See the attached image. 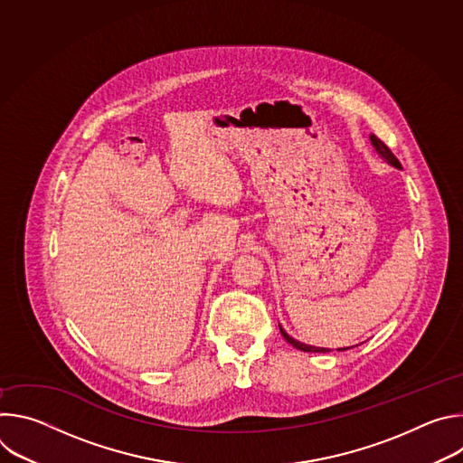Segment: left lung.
I'll return each instance as SVG.
<instances>
[{
	"mask_svg": "<svg viewBox=\"0 0 463 463\" xmlns=\"http://www.w3.org/2000/svg\"><path fill=\"white\" fill-rule=\"evenodd\" d=\"M370 141H372L375 152H377L388 165H392V166H395V168H402V163L398 161V157H395V156L390 152V148H388L381 139H377L375 136H370ZM280 334H282V337H284L291 346H295V348L300 350V352H311V354H324V352H329V348H317V346H309V345H304V343L295 341L293 337H289V335L284 332L282 327H280ZM343 350H348V348H339V352H343Z\"/></svg>",
	"mask_w": 463,
	"mask_h": 463,
	"instance_id": "left-lung-1",
	"label": "left lung"
}]
</instances>
